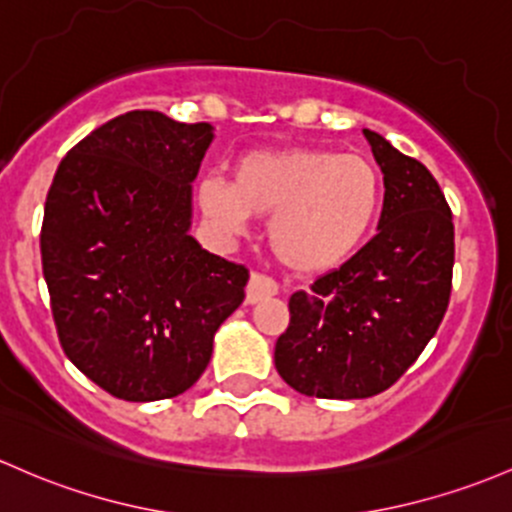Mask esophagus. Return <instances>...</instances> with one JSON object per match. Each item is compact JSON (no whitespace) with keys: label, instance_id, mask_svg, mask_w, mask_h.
Wrapping results in <instances>:
<instances>
[{"label":"esophagus","instance_id":"esophagus-1","mask_svg":"<svg viewBox=\"0 0 512 512\" xmlns=\"http://www.w3.org/2000/svg\"><path fill=\"white\" fill-rule=\"evenodd\" d=\"M279 291L277 282H274L272 277H267V274H260L255 272L250 277V282H247V289H245V303H260L265 299H272L274 294Z\"/></svg>","mask_w":512,"mask_h":512}]
</instances>
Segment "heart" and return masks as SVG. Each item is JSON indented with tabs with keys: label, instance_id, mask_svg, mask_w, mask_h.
Segmentation results:
<instances>
[{
	"label": "heart",
	"instance_id": "obj_1",
	"mask_svg": "<svg viewBox=\"0 0 512 512\" xmlns=\"http://www.w3.org/2000/svg\"><path fill=\"white\" fill-rule=\"evenodd\" d=\"M196 204L221 235H243L252 216H268L274 257L299 274L350 260L381 206V177L367 157L330 148L255 150L235 162L233 182L196 184Z\"/></svg>",
	"mask_w": 512,
	"mask_h": 512
}]
</instances>
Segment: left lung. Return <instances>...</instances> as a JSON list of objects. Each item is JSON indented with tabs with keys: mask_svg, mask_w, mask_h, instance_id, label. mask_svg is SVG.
Instances as JSON below:
<instances>
[{
	"mask_svg": "<svg viewBox=\"0 0 512 512\" xmlns=\"http://www.w3.org/2000/svg\"><path fill=\"white\" fill-rule=\"evenodd\" d=\"M384 174L379 233L335 272L289 299V328L274 367L291 389L316 398H369L420 357L445 318L454 223L423 162L364 128Z\"/></svg>",
	"mask_w": 512,
	"mask_h": 512,
	"instance_id": "left-lung-1",
	"label": "left lung"
}]
</instances>
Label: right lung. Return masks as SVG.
<instances>
[{
	"instance_id": "add662e5",
	"label": "right lung",
	"mask_w": 512,
	"mask_h": 512,
	"mask_svg": "<svg viewBox=\"0 0 512 512\" xmlns=\"http://www.w3.org/2000/svg\"><path fill=\"white\" fill-rule=\"evenodd\" d=\"M211 140V123L128 111L82 138L50 184L41 257L60 345L123 401L192 389L245 299L247 269L189 235Z\"/></svg>"
}]
</instances>
